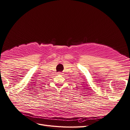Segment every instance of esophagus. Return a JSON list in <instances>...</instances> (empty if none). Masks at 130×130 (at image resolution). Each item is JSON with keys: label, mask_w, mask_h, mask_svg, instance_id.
<instances>
[{"label": "esophagus", "mask_w": 130, "mask_h": 130, "mask_svg": "<svg viewBox=\"0 0 130 130\" xmlns=\"http://www.w3.org/2000/svg\"><path fill=\"white\" fill-rule=\"evenodd\" d=\"M58 74H59V75H62V73L61 72H59V73H58Z\"/></svg>", "instance_id": "esophagus-1"}]
</instances>
